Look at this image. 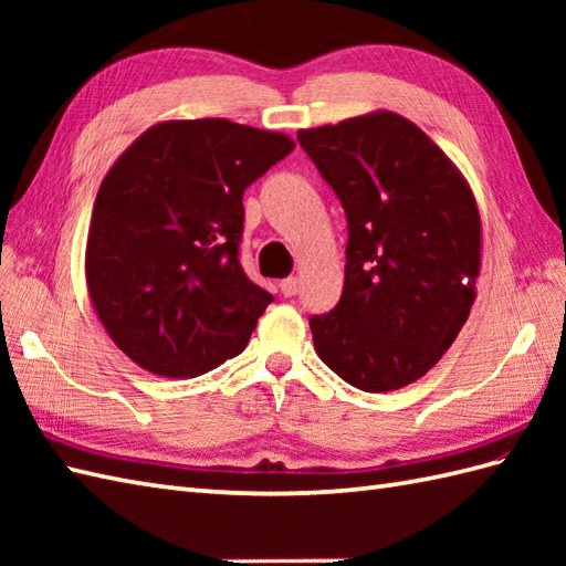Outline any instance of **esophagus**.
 <instances>
[{"instance_id": "obj_1", "label": "esophagus", "mask_w": 566, "mask_h": 566, "mask_svg": "<svg viewBox=\"0 0 566 566\" xmlns=\"http://www.w3.org/2000/svg\"><path fill=\"white\" fill-rule=\"evenodd\" d=\"M280 290L284 296H294L298 292V280L296 276H286V280L280 282Z\"/></svg>"}]
</instances>
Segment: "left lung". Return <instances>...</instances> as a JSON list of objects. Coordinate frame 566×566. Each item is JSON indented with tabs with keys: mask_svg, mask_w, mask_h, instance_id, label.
<instances>
[{
	"mask_svg": "<svg viewBox=\"0 0 566 566\" xmlns=\"http://www.w3.org/2000/svg\"><path fill=\"white\" fill-rule=\"evenodd\" d=\"M296 138L338 195L350 235L340 302L308 321L316 353L357 389H401L438 365L472 311L474 191L401 114L379 109Z\"/></svg>",
	"mask_w": 566,
	"mask_h": 566,
	"instance_id": "1",
	"label": "left lung"
}]
</instances>
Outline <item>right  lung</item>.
Here are the masks:
<instances>
[{"instance_id": "add662e5", "label": "right lung", "mask_w": 566, "mask_h": 566, "mask_svg": "<svg viewBox=\"0 0 566 566\" xmlns=\"http://www.w3.org/2000/svg\"><path fill=\"white\" fill-rule=\"evenodd\" d=\"M294 140L228 118L163 122L130 143L94 199L84 276L118 350L187 379L245 350L272 294L238 260L243 191Z\"/></svg>"}]
</instances>
